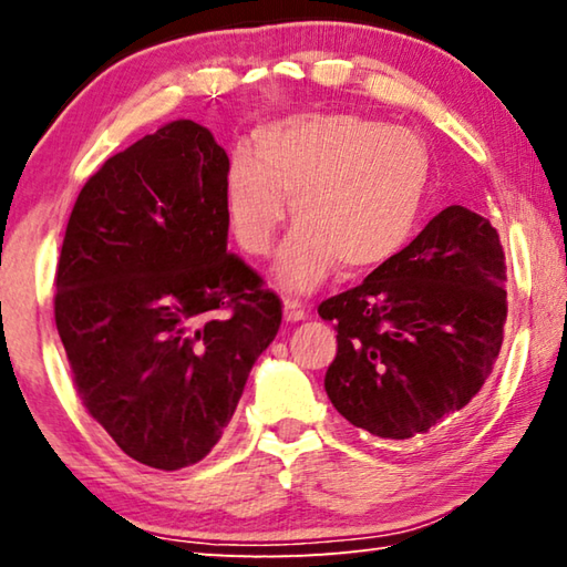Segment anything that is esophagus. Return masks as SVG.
Returning a JSON list of instances; mask_svg holds the SVG:
<instances>
[{
	"mask_svg": "<svg viewBox=\"0 0 567 567\" xmlns=\"http://www.w3.org/2000/svg\"><path fill=\"white\" fill-rule=\"evenodd\" d=\"M305 315H307L305 302L297 300V297H287V300H285V320L287 322H300V320H305Z\"/></svg>",
	"mask_w": 567,
	"mask_h": 567,
	"instance_id": "obj_1",
	"label": "esophagus"
}]
</instances>
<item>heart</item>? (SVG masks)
Wrapping results in <instances>:
<instances>
[{"label": "heart", "instance_id": "heart-1", "mask_svg": "<svg viewBox=\"0 0 567 567\" xmlns=\"http://www.w3.org/2000/svg\"><path fill=\"white\" fill-rule=\"evenodd\" d=\"M255 152L229 162V229L247 255L267 257L290 199L297 227L277 265L287 290H310L340 262L375 270L415 237L433 182L415 132L360 114H300L257 132Z\"/></svg>", "mask_w": 567, "mask_h": 567}]
</instances>
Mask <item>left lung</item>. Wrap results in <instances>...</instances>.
<instances>
[{"label": "left lung", "instance_id": "8db88e82", "mask_svg": "<svg viewBox=\"0 0 567 567\" xmlns=\"http://www.w3.org/2000/svg\"><path fill=\"white\" fill-rule=\"evenodd\" d=\"M505 270L491 219L453 205L362 285L320 302L338 330L324 375L334 410L388 440L463 412L501 354Z\"/></svg>", "mask_w": 567, "mask_h": 567}]
</instances>
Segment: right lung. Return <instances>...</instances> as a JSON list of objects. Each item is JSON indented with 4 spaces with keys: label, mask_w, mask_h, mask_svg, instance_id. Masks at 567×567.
Instances as JSON below:
<instances>
[{
    "label": "right lung",
    "mask_w": 567,
    "mask_h": 567,
    "mask_svg": "<svg viewBox=\"0 0 567 567\" xmlns=\"http://www.w3.org/2000/svg\"><path fill=\"white\" fill-rule=\"evenodd\" d=\"M227 152L177 120L94 172L56 262L54 322L84 410L142 465L217 445L282 302L227 252Z\"/></svg>",
    "instance_id": "1"
}]
</instances>
